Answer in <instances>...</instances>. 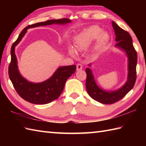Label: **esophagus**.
<instances>
[{"label":"esophagus","mask_w":146,"mask_h":146,"mask_svg":"<svg viewBox=\"0 0 146 146\" xmlns=\"http://www.w3.org/2000/svg\"><path fill=\"white\" fill-rule=\"evenodd\" d=\"M82 70V65L81 64H76V70L77 71H79V70Z\"/></svg>","instance_id":"1"}]
</instances>
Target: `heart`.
Listing matches in <instances>:
<instances>
[{
	"instance_id": "heart-1",
	"label": "heart",
	"mask_w": 146,
	"mask_h": 146,
	"mask_svg": "<svg viewBox=\"0 0 146 146\" xmlns=\"http://www.w3.org/2000/svg\"><path fill=\"white\" fill-rule=\"evenodd\" d=\"M102 31L100 27L96 26H90L83 30L75 39V47L76 50L80 51L85 50L96 39L95 49L99 50L103 48L108 41V36ZM68 52L72 56H75L76 54L75 49L73 46L68 47Z\"/></svg>"
}]
</instances>
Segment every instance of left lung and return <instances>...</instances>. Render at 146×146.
I'll use <instances>...</instances> for the list:
<instances>
[{
	"instance_id": "8db88e82",
	"label": "left lung",
	"mask_w": 146,
	"mask_h": 146,
	"mask_svg": "<svg viewBox=\"0 0 146 146\" xmlns=\"http://www.w3.org/2000/svg\"><path fill=\"white\" fill-rule=\"evenodd\" d=\"M112 27L116 36L115 46L126 52L128 57V76L127 80L122 88L115 91H107L99 88L96 84L92 70L86 68V88L90 97L94 100L104 104H111L119 101L128 94L134 87L136 78V66L137 62V54L133 46L132 39L130 34L122 29L112 21ZM90 66L91 65L89 64Z\"/></svg>"
}]
</instances>
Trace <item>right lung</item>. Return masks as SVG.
<instances>
[{
    "mask_svg": "<svg viewBox=\"0 0 146 146\" xmlns=\"http://www.w3.org/2000/svg\"><path fill=\"white\" fill-rule=\"evenodd\" d=\"M71 22L66 18L51 19L27 26L19 36L11 49V61L9 66V76L17 93L24 100L34 104H46L57 99L63 92L65 83L75 72V65L58 68L50 78L41 83L29 82L21 75L18 70L17 61L15 54V47L19 42L29 28L51 24H66Z\"/></svg>",
    "mask_w": 146,
    "mask_h": 146,
    "instance_id": "obj_1",
    "label": "right lung"
}]
</instances>
